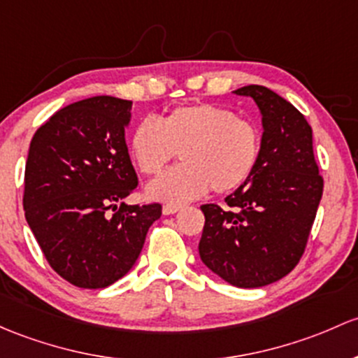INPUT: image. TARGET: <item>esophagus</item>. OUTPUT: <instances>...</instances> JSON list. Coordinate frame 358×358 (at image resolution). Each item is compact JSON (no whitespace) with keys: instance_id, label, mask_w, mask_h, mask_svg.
<instances>
[{"instance_id":"34e87169","label":"esophagus","mask_w":358,"mask_h":358,"mask_svg":"<svg viewBox=\"0 0 358 358\" xmlns=\"http://www.w3.org/2000/svg\"><path fill=\"white\" fill-rule=\"evenodd\" d=\"M180 210V206H175V204H166L163 206V214L164 216H169V214H175Z\"/></svg>"}]
</instances>
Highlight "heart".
I'll use <instances>...</instances> for the list:
<instances>
[{"label":"heart","mask_w":358,"mask_h":358,"mask_svg":"<svg viewBox=\"0 0 358 358\" xmlns=\"http://www.w3.org/2000/svg\"><path fill=\"white\" fill-rule=\"evenodd\" d=\"M130 154L144 175L156 176L175 159L182 166L149 183L154 201L182 204L204 195L210 187L228 194L247 182L261 154V131L235 111L199 103L168 111L159 123H137L130 135Z\"/></svg>","instance_id":"obj_1"}]
</instances>
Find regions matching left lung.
Returning a JSON list of instances; mask_svg holds the SVG:
<instances>
[{"instance_id":"1","label":"left lung","mask_w":358,"mask_h":358,"mask_svg":"<svg viewBox=\"0 0 358 358\" xmlns=\"http://www.w3.org/2000/svg\"><path fill=\"white\" fill-rule=\"evenodd\" d=\"M235 94L254 99L261 111V154L247 182L224 199L228 209L201 208L206 224L199 255L233 287L259 288L287 276L302 257L322 178L302 113L262 85Z\"/></svg>"}]
</instances>
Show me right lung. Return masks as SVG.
Returning <instances> with one entry per match:
<instances>
[{
	"label": "right lung",
	"instance_id": "1",
	"mask_svg": "<svg viewBox=\"0 0 358 358\" xmlns=\"http://www.w3.org/2000/svg\"><path fill=\"white\" fill-rule=\"evenodd\" d=\"M131 101L96 96L56 111L34 134L24 209L44 257L78 288H106L134 268L159 204L130 206L138 180L125 129Z\"/></svg>",
	"mask_w": 358,
	"mask_h": 358
}]
</instances>
